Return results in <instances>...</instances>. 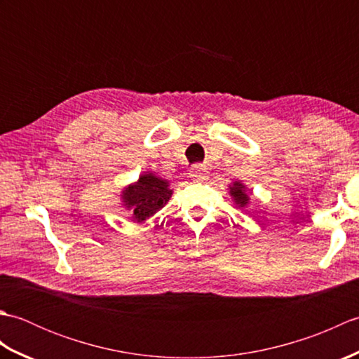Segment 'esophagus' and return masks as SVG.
Segmentation results:
<instances>
[{
	"label": "esophagus",
	"instance_id": "1",
	"mask_svg": "<svg viewBox=\"0 0 359 359\" xmlns=\"http://www.w3.org/2000/svg\"><path fill=\"white\" fill-rule=\"evenodd\" d=\"M191 175H193V179L197 182H205L208 179V171H207V168L199 165V166H194V171Z\"/></svg>",
	"mask_w": 359,
	"mask_h": 359
}]
</instances>
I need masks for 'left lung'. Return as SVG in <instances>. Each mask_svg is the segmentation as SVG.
Instances as JSON below:
<instances>
[{
	"mask_svg": "<svg viewBox=\"0 0 359 359\" xmlns=\"http://www.w3.org/2000/svg\"><path fill=\"white\" fill-rule=\"evenodd\" d=\"M247 189V185L242 184L241 180H234L231 182V185H228V193H230L233 203L243 211H245L250 205V194Z\"/></svg>",
	"mask_w": 359,
	"mask_h": 359,
	"instance_id": "8db88e82",
	"label": "left lung"
}]
</instances>
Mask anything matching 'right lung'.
<instances>
[{
  "label": "right lung",
  "instance_id": "right-lung-1",
  "mask_svg": "<svg viewBox=\"0 0 359 359\" xmlns=\"http://www.w3.org/2000/svg\"><path fill=\"white\" fill-rule=\"evenodd\" d=\"M172 189L170 180L158 177L156 172L147 171L139 175L133 184L123 187L120 193V202L131 219L137 224L147 222L170 202Z\"/></svg>",
  "mask_w": 359,
  "mask_h": 359
}]
</instances>
